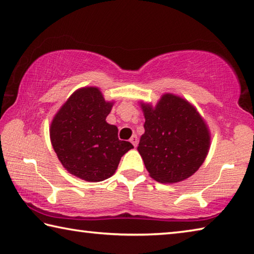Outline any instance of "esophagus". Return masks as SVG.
Masks as SVG:
<instances>
[{
  "instance_id": "34e87169",
  "label": "esophagus",
  "mask_w": 254,
  "mask_h": 254,
  "mask_svg": "<svg viewBox=\"0 0 254 254\" xmlns=\"http://www.w3.org/2000/svg\"><path fill=\"white\" fill-rule=\"evenodd\" d=\"M130 141H131V143L134 145V147L136 148L137 147V142H139V141H137V136L136 135H133L131 139H130Z\"/></svg>"
}]
</instances>
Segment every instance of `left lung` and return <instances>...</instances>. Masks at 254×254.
I'll return each mask as SVG.
<instances>
[{
  "label": "left lung",
  "instance_id": "8db88e82",
  "mask_svg": "<svg viewBox=\"0 0 254 254\" xmlns=\"http://www.w3.org/2000/svg\"><path fill=\"white\" fill-rule=\"evenodd\" d=\"M141 106L145 122L137 151L150 176L162 184L190 177L209 148L208 128L198 112L173 94L163 95L154 109Z\"/></svg>",
  "mask_w": 254,
  "mask_h": 254
}]
</instances>
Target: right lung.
I'll list each match as a JSON object with an SVG mask.
<instances>
[{
  "instance_id": "1",
  "label": "right lung",
  "mask_w": 254,
  "mask_h": 254,
  "mask_svg": "<svg viewBox=\"0 0 254 254\" xmlns=\"http://www.w3.org/2000/svg\"><path fill=\"white\" fill-rule=\"evenodd\" d=\"M112 103L96 87L76 91L56 114L50 139L63 166L86 182H102L117 170L124 153L133 148L107 123Z\"/></svg>"
}]
</instances>
